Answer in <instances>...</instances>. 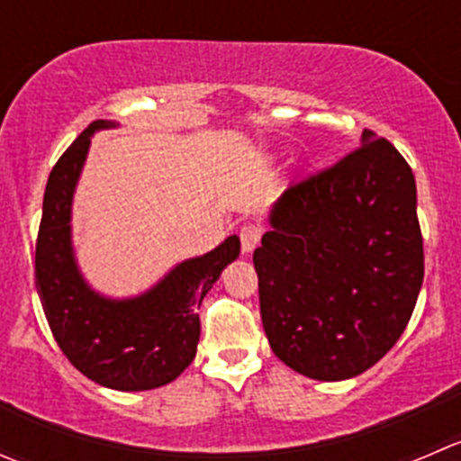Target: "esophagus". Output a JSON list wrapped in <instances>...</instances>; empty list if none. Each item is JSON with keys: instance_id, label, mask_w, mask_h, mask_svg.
Here are the masks:
<instances>
[{"instance_id": "1", "label": "esophagus", "mask_w": 461, "mask_h": 461, "mask_svg": "<svg viewBox=\"0 0 461 461\" xmlns=\"http://www.w3.org/2000/svg\"><path fill=\"white\" fill-rule=\"evenodd\" d=\"M239 236H240V248H243V254H249L254 248H257L258 240H261V227L248 222V225L240 227Z\"/></svg>"}]
</instances>
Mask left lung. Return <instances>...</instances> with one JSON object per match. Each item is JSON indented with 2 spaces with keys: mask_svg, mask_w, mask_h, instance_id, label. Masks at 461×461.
<instances>
[{
  "mask_svg": "<svg viewBox=\"0 0 461 461\" xmlns=\"http://www.w3.org/2000/svg\"><path fill=\"white\" fill-rule=\"evenodd\" d=\"M254 249L267 342L315 381L367 372L396 344L423 284L412 168L372 131L335 167L288 186Z\"/></svg>",
  "mask_w": 461,
  "mask_h": 461,
  "instance_id": "left-lung-1",
  "label": "left lung"
}]
</instances>
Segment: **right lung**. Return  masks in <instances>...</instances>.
Returning a JSON list of instances; mask_svg holds the SVG:
<instances>
[{"instance_id":"1","label":"right lung","mask_w":461,"mask_h":461,"mask_svg":"<svg viewBox=\"0 0 461 461\" xmlns=\"http://www.w3.org/2000/svg\"><path fill=\"white\" fill-rule=\"evenodd\" d=\"M117 122L89 123L62 153L47 180L35 243V288L62 354L89 381L119 392H144L176 381L195 358L198 308L240 254L227 236L203 257L186 258L135 297H105L87 284L71 243V204L92 135Z\"/></svg>"}]
</instances>
